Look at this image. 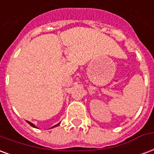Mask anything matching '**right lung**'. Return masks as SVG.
Wrapping results in <instances>:
<instances>
[{"mask_svg":"<svg viewBox=\"0 0 154 154\" xmlns=\"http://www.w3.org/2000/svg\"><path fill=\"white\" fill-rule=\"evenodd\" d=\"M26 122H27L28 124H30V126H31V127H33V128H37V127H35V124H32V123H30V121H26ZM60 123H59V124H56V125H54L53 127H51V128H56V127H57V126H58V125H60Z\"/></svg>","mask_w":154,"mask_h":154,"instance_id":"1","label":"right lung"}]
</instances>
